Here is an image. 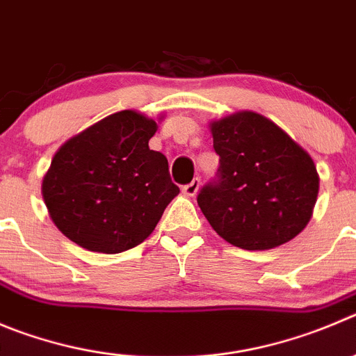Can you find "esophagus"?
<instances>
[{"label": "esophagus", "instance_id": "34e87169", "mask_svg": "<svg viewBox=\"0 0 356 356\" xmlns=\"http://www.w3.org/2000/svg\"><path fill=\"white\" fill-rule=\"evenodd\" d=\"M198 188H200V177H195L193 181L189 182V184L182 186V193L188 195V197H195L198 191Z\"/></svg>", "mask_w": 356, "mask_h": 356}]
</instances>
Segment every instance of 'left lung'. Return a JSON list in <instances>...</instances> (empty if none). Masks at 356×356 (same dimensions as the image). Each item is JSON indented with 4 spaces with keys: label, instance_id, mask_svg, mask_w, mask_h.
<instances>
[{
    "label": "left lung",
    "instance_id": "left-lung-1",
    "mask_svg": "<svg viewBox=\"0 0 356 356\" xmlns=\"http://www.w3.org/2000/svg\"><path fill=\"white\" fill-rule=\"evenodd\" d=\"M211 129L219 167L197 202L216 234L248 251L297 237L320 188L311 156L257 112H237Z\"/></svg>",
    "mask_w": 356,
    "mask_h": 356
}]
</instances>
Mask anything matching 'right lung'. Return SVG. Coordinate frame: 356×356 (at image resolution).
Wrapping results in <instances>:
<instances>
[{"label": "right lung", "mask_w": 356, "mask_h": 356, "mask_svg": "<svg viewBox=\"0 0 356 356\" xmlns=\"http://www.w3.org/2000/svg\"><path fill=\"white\" fill-rule=\"evenodd\" d=\"M152 119L122 111L70 138L43 177L56 227L81 248L122 253L144 242L177 197L165 154L149 149Z\"/></svg>", "instance_id": "right-lung-1"}]
</instances>
